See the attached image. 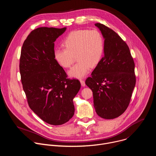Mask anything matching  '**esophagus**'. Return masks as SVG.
Wrapping results in <instances>:
<instances>
[{"label": "esophagus", "mask_w": 156, "mask_h": 156, "mask_svg": "<svg viewBox=\"0 0 156 156\" xmlns=\"http://www.w3.org/2000/svg\"><path fill=\"white\" fill-rule=\"evenodd\" d=\"M80 83L82 86H85V81L83 80H80Z\"/></svg>", "instance_id": "1"}]
</instances>
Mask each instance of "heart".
<instances>
[{
  "instance_id": "1",
  "label": "heart",
  "mask_w": 156,
  "mask_h": 156,
  "mask_svg": "<svg viewBox=\"0 0 156 156\" xmlns=\"http://www.w3.org/2000/svg\"><path fill=\"white\" fill-rule=\"evenodd\" d=\"M65 48L55 49V61L63 68H70L75 60L78 62L70 70L72 77L81 78L85 76L91 67L101 62L104 52V38L96 30H80L70 33L64 39Z\"/></svg>"
}]
</instances>
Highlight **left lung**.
<instances>
[{"label":"left lung","mask_w":156,"mask_h":156,"mask_svg":"<svg viewBox=\"0 0 156 156\" xmlns=\"http://www.w3.org/2000/svg\"><path fill=\"white\" fill-rule=\"evenodd\" d=\"M95 25L104 40V56L85 81L93 93L97 114L104 119L121 115L128 108L136 84L135 62L126 43L103 24Z\"/></svg>","instance_id":"obj_1"}]
</instances>
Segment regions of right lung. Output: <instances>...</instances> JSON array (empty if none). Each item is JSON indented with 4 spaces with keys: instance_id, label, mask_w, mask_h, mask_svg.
I'll list each match as a JSON object with an SVG mask.
<instances>
[{
    "instance_id": "obj_1",
    "label": "right lung",
    "mask_w": 156,
    "mask_h": 156,
    "mask_svg": "<svg viewBox=\"0 0 156 156\" xmlns=\"http://www.w3.org/2000/svg\"><path fill=\"white\" fill-rule=\"evenodd\" d=\"M66 28L41 27L29 34L20 58L23 89L30 108L44 122L60 125L74 115L80 81L69 78L54 56V42Z\"/></svg>"
}]
</instances>
